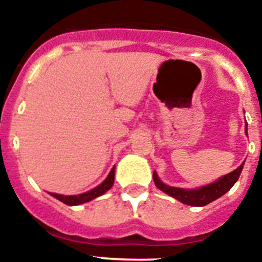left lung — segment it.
<instances>
[{
	"instance_id": "obj_1",
	"label": "left lung",
	"mask_w": 262,
	"mask_h": 262,
	"mask_svg": "<svg viewBox=\"0 0 262 262\" xmlns=\"http://www.w3.org/2000/svg\"><path fill=\"white\" fill-rule=\"evenodd\" d=\"M243 166H244V164H242L239 168H236L233 172L228 173L227 176L222 177L221 180H217L214 184L206 185V186L195 189V190H186V189H178V187L168 186V185L163 184V182L160 181L159 178H157L156 173H154V181L155 185L159 187L160 190H163L164 193L173 196V198L178 200L180 202L185 203V205L198 206V207H201V206L209 205L212 201L221 198L223 194H226L227 191L230 190L231 187L235 185V182L239 180Z\"/></svg>"
}]
</instances>
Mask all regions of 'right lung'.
I'll list each match as a JSON object with an SVG mask.
<instances>
[{"label":"right lung","instance_id":"obj_1","mask_svg":"<svg viewBox=\"0 0 262 262\" xmlns=\"http://www.w3.org/2000/svg\"><path fill=\"white\" fill-rule=\"evenodd\" d=\"M114 184V168L111 169L110 174L107 176L105 181L102 184L99 185V186L94 187L93 190L88 191V193L84 194H80V195H60V194H55V193H51V195L55 196L56 200L61 201L62 203H66L68 206H76V205H81V203H85V202H89V201L94 200L97 196L102 195L103 193L110 189Z\"/></svg>","mask_w":262,"mask_h":262}]
</instances>
